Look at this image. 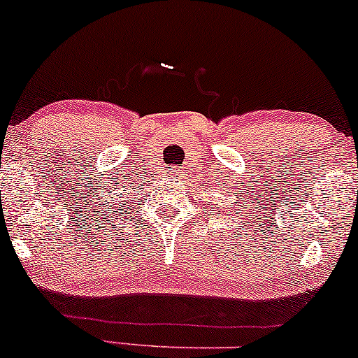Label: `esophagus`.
<instances>
[{"label":"esophagus","instance_id":"esophagus-1","mask_svg":"<svg viewBox=\"0 0 358 358\" xmlns=\"http://www.w3.org/2000/svg\"><path fill=\"white\" fill-rule=\"evenodd\" d=\"M168 178L170 180H178L180 178V170L176 166H173V168H170V170H168Z\"/></svg>","mask_w":358,"mask_h":358}]
</instances>
